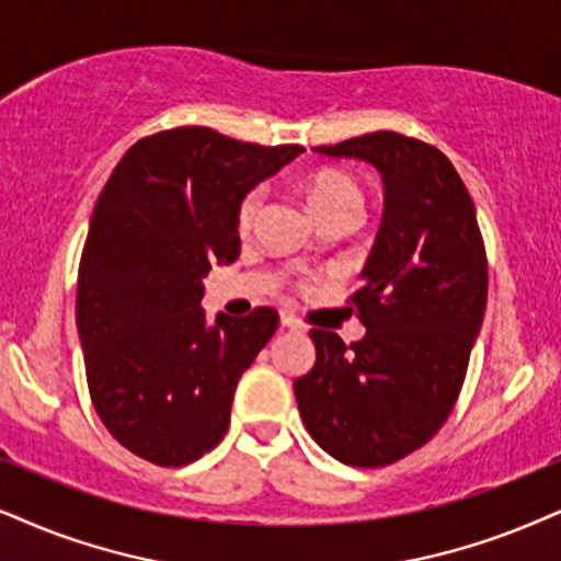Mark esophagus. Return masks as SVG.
Instances as JSON below:
<instances>
[{
  "label": "esophagus",
  "mask_w": 561,
  "mask_h": 561,
  "mask_svg": "<svg viewBox=\"0 0 561 561\" xmlns=\"http://www.w3.org/2000/svg\"><path fill=\"white\" fill-rule=\"evenodd\" d=\"M282 325H285V329H289V331H302L305 329L300 318H295L293 313H282Z\"/></svg>",
  "instance_id": "esophagus-1"
}]
</instances>
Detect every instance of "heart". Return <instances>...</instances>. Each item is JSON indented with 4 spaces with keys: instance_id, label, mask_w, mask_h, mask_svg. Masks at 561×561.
Returning a JSON list of instances; mask_svg holds the SVG:
<instances>
[{
    "instance_id": "1",
    "label": "heart",
    "mask_w": 561,
    "mask_h": 561,
    "mask_svg": "<svg viewBox=\"0 0 561 561\" xmlns=\"http://www.w3.org/2000/svg\"><path fill=\"white\" fill-rule=\"evenodd\" d=\"M308 196L313 209L321 215V219L339 215V211H359L363 207V191L354 183L352 175L342 173V170H321L313 179L308 181ZM261 204H264V188L256 186L240 198L238 207V228L248 230L256 222Z\"/></svg>"
}]
</instances>
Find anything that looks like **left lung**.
Instances as JSON below:
<instances>
[{"label": "left lung", "mask_w": 561, "mask_h": 561, "mask_svg": "<svg viewBox=\"0 0 561 561\" xmlns=\"http://www.w3.org/2000/svg\"><path fill=\"white\" fill-rule=\"evenodd\" d=\"M316 152L378 168L386 211L365 285L346 300L365 339L310 331L316 365L295 399L329 456L380 469L430 443L456 407L484 321V238L458 170L427 141L373 131Z\"/></svg>", "instance_id": "8db88e82"}]
</instances>
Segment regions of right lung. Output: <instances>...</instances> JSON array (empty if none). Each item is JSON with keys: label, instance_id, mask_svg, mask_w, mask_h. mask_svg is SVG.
<instances>
[{"label": "right lung", "instance_id": "add662e5", "mask_svg": "<svg viewBox=\"0 0 561 561\" xmlns=\"http://www.w3.org/2000/svg\"><path fill=\"white\" fill-rule=\"evenodd\" d=\"M300 152L179 126L113 168L82 248L77 329L92 407L134 456L179 469L228 432L240 375L279 313H219L209 329L202 279L238 259L240 198Z\"/></svg>", "mask_w": 561, "mask_h": 561}]
</instances>
